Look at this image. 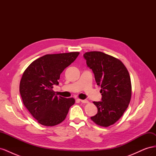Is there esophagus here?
Segmentation results:
<instances>
[{"label": "esophagus", "instance_id": "1", "mask_svg": "<svg viewBox=\"0 0 156 156\" xmlns=\"http://www.w3.org/2000/svg\"><path fill=\"white\" fill-rule=\"evenodd\" d=\"M80 101H81V103H88V101L87 100H80Z\"/></svg>", "mask_w": 156, "mask_h": 156}]
</instances>
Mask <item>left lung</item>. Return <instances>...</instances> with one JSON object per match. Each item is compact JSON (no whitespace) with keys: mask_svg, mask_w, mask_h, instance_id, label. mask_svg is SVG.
<instances>
[{"mask_svg":"<svg viewBox=\"0 0 156 156\" xmlns=\"http://www.w3.org/2000/svg\"><path fill=\"white\" fill-rule=\"evenodd\" d=\"M83 57L101 87L102 96L101 101L93 102L98 112L90 119L99 126L108 127L120 119L129 104L131 83L129 72L120 60L102 52H87Z\"/></svg>","mask_w":156,"mask_h":156,"instance_id":"obj_1","label":"left lung"}]
</instances>
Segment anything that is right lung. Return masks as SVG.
<instances>
[{
    "mask_svg": "<svg viewBox=\"0 0 156 156\" xmlns=\"http://www.w3.org/2000/svg\"><path fill=\"white\" fill-rule=\"evenodd\" d=\"M79 52L45 55L32 62L23 74L20 92L23 104L40 124L53 126L67 116L73 98L58 97L53 90L60 75L77 58Z\"/></svg>",
    "mask_w": 156,
    "mask_h": 156,
    "instance_id": "add662e5",
    "label": "right lung"
}]
</instances>
